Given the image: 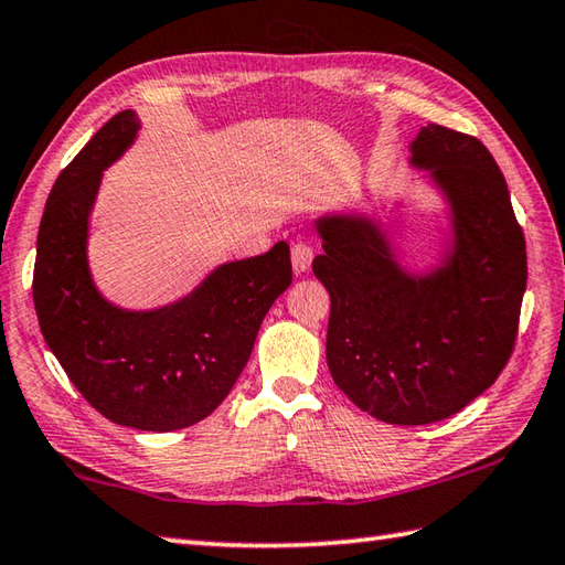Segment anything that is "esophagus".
I'll use <instances>...</instances> for the list:
<instances>
[{
	"label": "esophagus",
	"instance_id": "1",
	"mask_svg": "<svg viewBox=\"0 0 565 565\" xmlns=\"http://www.w3.org/2000/svg\"><path fill=\"white\" fill-rule=\"evenodd\" d=\"M312 258H315L312 246L305 244V241H297V244H292V268L297 275L309 270V266H312Z\"/></svg>",
	"mask_w": 565,
	"mask_h": 565
}]
</instances>
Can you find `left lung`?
Here are the masks:
<instances>
[{
    "instance_id": "left-lung-1",
    "label": "left lung",
    "mask_w": 565,
    "mask_h": 565,
    "mask_svg": "<svg viewBox=\"0 0 565 565\" xmlns=\"http://www.w3.org/2000/svg\"><path fill=\"white\" fill-rule=\"evenodd\" d=\"M409 151L448 206L439 266L405 270L383 222L347 212L317 218L324 253L312 263L331 295L333 383L359 409L402 427L451 417L498 380L526 290L524 234L488 148L427 124Z\"/></svg>"
}]
</instances>
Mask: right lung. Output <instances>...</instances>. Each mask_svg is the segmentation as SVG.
I'll return each mask as SVG.
<instances>
[{
    "mask_svg": "<svg viewBox=\"0 0 565 565\" xmlns=\"http://www.w3.org/2000/svg\"><path fill=\"white\" fill-rule=\"evenodd\" d=\"M141 129L124 109L57 175L39 226L33 305L71 383L102 417L138 431L192 427L222 405L244 371L263 317L292 282L290 246L214 268L178 302L124 309L97 290L87 263L102 172Z\"/></svg>",
    "mask_w": 565,
    "mask_h": 565,
    "instance_id": "add662e5",
    "label": "right lung"
}]
</instances>
